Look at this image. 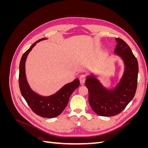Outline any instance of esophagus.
<instances>
[{
	"mask_svg": "<svg viewBox=\"0 0 148 148\" xmlns=\"http://www.w3.org/2000/svg\"><path fill=\"white\" fill-rule=\"evenodd\" d=\"M85 80H86V76L84 75H80L79 77V82L81 84H83L85 82Z\"/></svg>",
	"mask_w": 148,
	"mask_h": 148,
	"instance_id": "obj_1",
	"label": "esophagus"
}]
</instances>
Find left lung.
Listing matches in <instances>:
<instances>
[{
  "label": "left lung",
  "mask_w": 148,
  "mask_h": 148,
  "mask_svg": "<svg viewBox=\"0 0 148 148\" xmlns=\"http://www.w3.org/2000/svg\"><path fill=\"white\" fill-rule=\"evenodd\" d=\"M117 44L114 50L125 64L122 78L114 89L102 86L95 75L88 76L85 86L88 89V101L93 111L100 116L111 117L119 114L135 96L137 88L138 64L130 47L120 38H115Z\"/></svg>",
  "instance_id": "left-lung-1"
}]
</instances>
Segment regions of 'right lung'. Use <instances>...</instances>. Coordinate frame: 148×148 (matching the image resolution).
Masks as SVG:
<instances>
[{"label":"right lung","mask_w":148,"mask_h":148,"mask_svg":"<svg viewBox=\"0 0 148 148\" xmlns=\"http://www.w3.org/2000/svg\"><path fill=\"white\" fill-rule=\"evenodd\" d=\"M42 38L33 43L22 56L19 66V86L21 95L34 112L42 117L53 118L64 111L72 92L79 85V79L66 84L54 95L49 96H40L31 89L25 74V62L28 53L37 42L45 40Z\"/></svg>","instance_id":"obj_1"}]
</instances>
